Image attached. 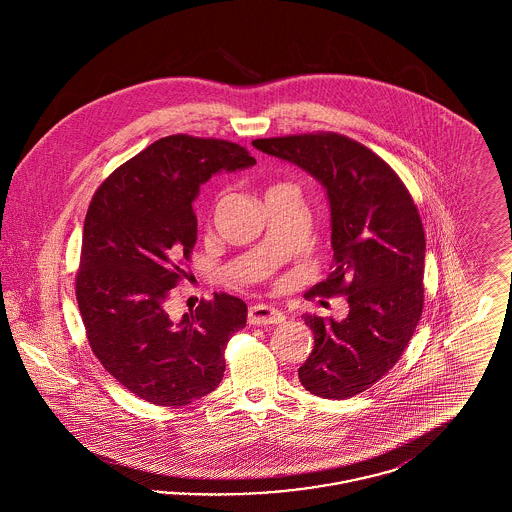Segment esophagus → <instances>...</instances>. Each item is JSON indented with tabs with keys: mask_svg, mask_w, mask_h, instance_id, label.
<instances>
[{
	"mask_svg": "<svg viewBox=\"0 0 512 512\" xmlns=\"http://www.w3.org/2000/svg\"><path fill=\"white\" fill-rule=\"evenodd\" d=\"M247 318L251 324H259V326H265V324H280L286 320V315L270 305H263V303H257V305H251L249 307V313Z\"/></svg>",
	"mask_w": 512,
	"mask_h": 512,
	"instance_id": "34e87169",
	"label": "esophagus"
}]
</instances>
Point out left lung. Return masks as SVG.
<instances>
[{"label":"left lung","instance_id":"1","mask_svg":"<svg viewBox=\"0 0 512 512\" xmlns=\"http://www.w3.org/2000/svg\"><path fill=\"white\" fill-rule=\"evenodd\" d=\"M253 146L309 172L328 195L332 272L309 295H345L349 315L303 317L315 347L299 382L324 399L353 397L390 372L422 315L426 238L418 209L390 165L347 136L317 132Z\"/></svg>","mask_w":512,"mask_h":512}]
</instances>
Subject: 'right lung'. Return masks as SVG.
<instances>
[{
	"mask_svg": "<svg viewBox=\"0 0 512 512\" xmlns=\"http://www.w3.org/2000/svg\"><path fill=\"white\" fill-rule=\"evenodd\" d=\"M255 159L226 140L174 134L140 151L92 197L84 220L76 301L103 368L140 399L182 407L219 388L224 349L247 305L215 293L171 320L167 299L188 278L197 240L194 203L217 172Z\"/></svg>",
	"mask_w": 512,
	"mask_h": 512,
	"instance_id": "right-lung-1",
	"label": "right lung"
}]
</instances>
